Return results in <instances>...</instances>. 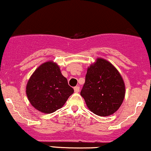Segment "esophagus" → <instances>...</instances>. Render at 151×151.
<instances>
[{"instance_id":"1","label":"esophagus","mask_w":151,"mask_h":151,"mask_svg":"<svg viewBox=\"0 0 151 151\" xmlns=\"http://www.w3.org/2000/svg\"><path fill=\"white\" fill-rule=\"evenodd\" d=\"M79 89H79V86H76V87H74V92H77H77H79Z\"/></svg>"}]
</instances>
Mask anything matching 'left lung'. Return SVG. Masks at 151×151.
Here are the masks:
<instances>
[{
  "label": "left lung",
  "mask_w": 151,
  "mask_h": 151,
  "mask_svg": "<svg viewBox=\"0 0 151 151\" xmlns=\"http://www.w3.org/2000/svg\"><path fill=\"white\" fill-rule=\"evenodd\" d=\"M125 94V83L116 68L98 58L87 69L80 94L91 112L109 116L120 108Z\"/></svg>",
  "instance_id": "1"
}]
</instances>
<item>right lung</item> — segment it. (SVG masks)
<instances>
[{
  "instance_id": "1",
  "label": "right lung",
  "mask_w": 151,
  "mask_h": 151,
  "mask_svg": "<svg viewBox=\"0 0 151 151\" xmlns=\"http://www.w3.org/2000/svg\"><path fill=\"white\" fill-rule=\"evenodd\" d=\"M74 89L56 63L47 62L36 69L28 81L26 94L31 105L43 113H52L67 102Z\"/></svg>"
}]
</instances>
